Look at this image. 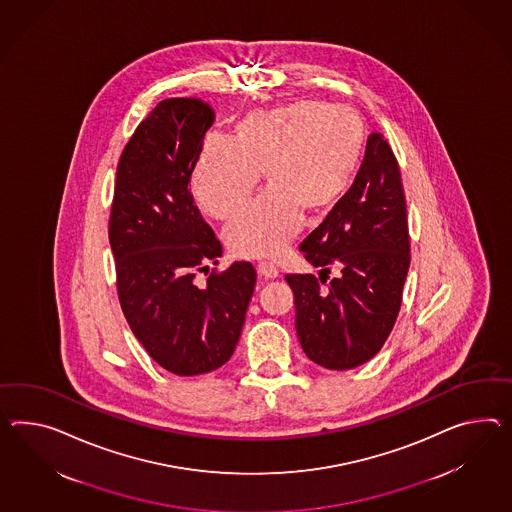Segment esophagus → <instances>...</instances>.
Here are the masks:
<instances>
[{"label":"esophagus","instance_id":"34e87169","mask_svg":"<svg viewBox=\"0 0 512 512\" xmlns=\"http://www.w3.org/2000/svg\"><path fill=\"white\" fill-rule=\"evenodd\" d=\"M258 275L265 278V280H273L278 276V269L273 263L260 262L258 263Z\"/></svg>","mask_w":512,"mask_h":512}]
</instances>
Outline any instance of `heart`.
I'll return each instance as SVG.
<instances>
[{"instance_id": "obj_1", "label": "heart", "mask_w": 512, "mask_h": 512, "mask_svg": "<svg viewBox=\"0 0 512 512\" xmlns=\"http://www.w3.org/2000/svg\"><path fill=\"white\" fill-rule=\"evenodd\" d=\"M364 120L325 100H297L237 120L232 139L208 137L191 178L198 206L228 219L263 174L267 191L224 230L228 249L243 258H273L301 215L325 219L349 197L366 158Z\"/></svg>"}]
</instances>
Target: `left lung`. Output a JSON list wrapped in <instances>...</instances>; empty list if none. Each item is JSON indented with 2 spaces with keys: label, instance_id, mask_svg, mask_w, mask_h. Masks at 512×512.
Segmentation results:
<instances>
[{
  "label": "left lung",
  "instance_id": "left-lung-1",
  "mask_svg": "<svg viewBox=\"0 0 512 512\" xmlns=\"http://www.w3.org/2000/svg\"><path fill=\"white\" fill-rule=\"evenodd\" d=\"M302 256L319 271L286 275L295 297V328L306 356L327 369L366 364L388 340L410 265L407 200L401 172L380 133L349 197L306 237ZM341 269L330 279L329 267Z\"/></svg>",
  "mask_w": 512,
  "mask_h": 512
}]
</instances>
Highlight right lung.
Masks as SVG:
<instances>
[{"mask_svg": "<svg viewBox=\"0 0 512 512\" xmlns=\"http://www.w3.org/2000/svg\"><path fill=\"white\" fill-rule=\"evenodd\" d=\"M213 120L197 98L159 102L118 159L109 215L120 308L146 353L180 377L230 360L256 284L249 262L197 282L223 254L189 191Z\"/></svg>", "mask_w": 512, "mask_h": 512, "instance_id": "right-lung-1", "label": "right lung"}]
</instances>
